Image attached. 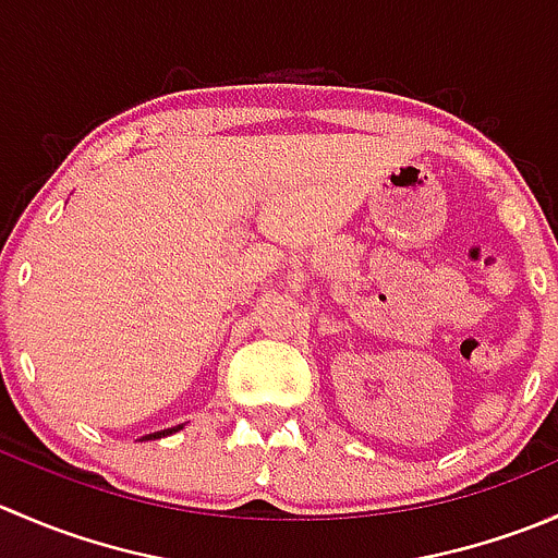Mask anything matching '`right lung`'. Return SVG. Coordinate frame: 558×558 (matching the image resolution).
Returning a JSON list of instances; mask_svg holds the SVG:
<instances>
[{
    "label": "right lung",
    "mask_w": 558,
    "mask_h": 558,
    "mask_svg": "<svg viewBox=\"0 0 558 558\" xmlns=\"http://www.w3.org/2000/svg\"><path fill=\"white\" fill-rule=\"evenodd\" d=\"M183 429V424H178V426H172V429H161V432H154V435H145L143 440H159V437H167V435H174V432H180Z\"/></svg>",
    "instance_id": "1"
}]
</instances>
